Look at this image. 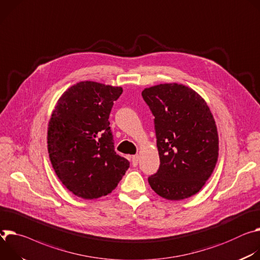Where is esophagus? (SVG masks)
Returning <instances> with one entry per match:
<instances>
[{
  "label": "esophagus",
  "mask_w": 260,
  "mask_h": 260,
  "mask_svg": "<svg viewBox=\"0 0 260 260\" xmlns=\"http://www.w3.org/2000/svg\"><path fill=\"white\" fill-rule=\"evenodd\" d=\"M138 159H139L138 155H134V156H132L131 161H132V165H133V166H136V165L138 164Z\"/></svg>",
  "instance_id": "34e87169"
}]
</instances>
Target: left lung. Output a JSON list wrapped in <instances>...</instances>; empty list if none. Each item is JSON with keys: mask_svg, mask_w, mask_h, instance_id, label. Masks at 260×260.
Returning <instances> with one entry per match:
<instances>
[{"mask_svg": "<svg viewBox=\"0 0 260 260\" xmlns=\"http://www.w3.org/2000/svg\"><path fill=\"white\" fill-rule=\"evenodd\" d=\"M142 98L155 117L160 167L149 178L151 188L168 200L199 192L212 176L219 155V136L206 100L182 83L146 88Z\"/></svg>", "mask_w": 260, "mask_h": 260, "instance_id": "1", "label": "left lung"}]
</instances>
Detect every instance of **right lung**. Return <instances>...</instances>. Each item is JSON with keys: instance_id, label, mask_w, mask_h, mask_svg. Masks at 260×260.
Masks as SVG:
<instances>
[{"instance_id": "1", "label": "right lung", "mask_w": 260, "mask_h": 260, "mask_svg": "<svg viewBox=\"0 0 260 260\" xmlns=\"http://www.w3.org/2000/svg\"><path fill=\"white\" fill-rule=\"evenodd\" d=\"M123 89L79 81L57 100L47 128V150L62 184L83 199L105 196L122 180L129 161L114 152L109 113Z\"/></svg>"}]
</instances>
